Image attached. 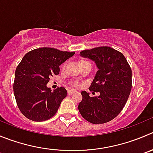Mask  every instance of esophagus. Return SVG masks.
Wrapping results in <instances>:
<instances>
[{"label":"esophagus","instance_id":"obj_1","mask_svg":"<svg viewBox=\"0 0 153 153\" xmlns=\"http://www.w3.org/2000/svg\"><path fill=\"white\" fill-rule=\"evenodd\" d=\"M75 92H76V91L75 89H70V90H68V94H70V95L72 94H74V93H75Z\"/></svg>","mask_w":153,"mask_h":153}]
</instances>
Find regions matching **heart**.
Segmentation results:
<instances>
[{
	"label": "heart",
	"mask_w": 153,
	"mask_h": 153,
	"mask_svg": "<svg viewBox=\"0 0 153 153\" xmlns=\"http://www.w3.org/2000/svg\"><path fill=\"white\" fill-rule=\"evenodd\" d=\"M87 62V61H85V60H81L80 62H79V63H82V62Z\"/></svg>",
	"instance_id": "heart-1"
}]
</instances>
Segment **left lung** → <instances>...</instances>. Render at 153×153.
<instances>
[{
  "instance_id": "1",
  "label": "left lung",
  "mask_w": 153,
  "mask_h": 153,
  "mask_svg": "<svg viewBox=\"0 0 153 153\" xmlns=\"http://www.w3.org/2000/svg\"><path fill=\"white\" fill-rule=\"evenodd\" d=\"M80 56L95 63L97 71L89 90L98 91L100 95L90 97L89 93L82 91L79 113L92 124L111 121L128 101L131 90V69L123 54L109 46L82 51Z\"/></svg>"
}]
</instances>
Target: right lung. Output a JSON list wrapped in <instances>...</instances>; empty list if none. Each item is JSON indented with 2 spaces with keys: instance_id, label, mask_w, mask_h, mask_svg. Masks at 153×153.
<instances>
[{
  "instance_id": "1",
  "label": "right lung",
  "mask_w": 153,
  "mask_h": 153,
  "mask_svg": "<svg viewBox=\"0 0 153 153\" xmlns=\"http://www.w3.org/2000/svg\"><path fill=\"white\" fill-rule=\"evenodd\" d=\"M74 54L43 47L23 57L16 70L13 91L19 109L25 117L42 122L56 114L68 92L64 87L52 91L46 84L50 76L59 74V66Z\"/></svg>"
}]
</instances>
